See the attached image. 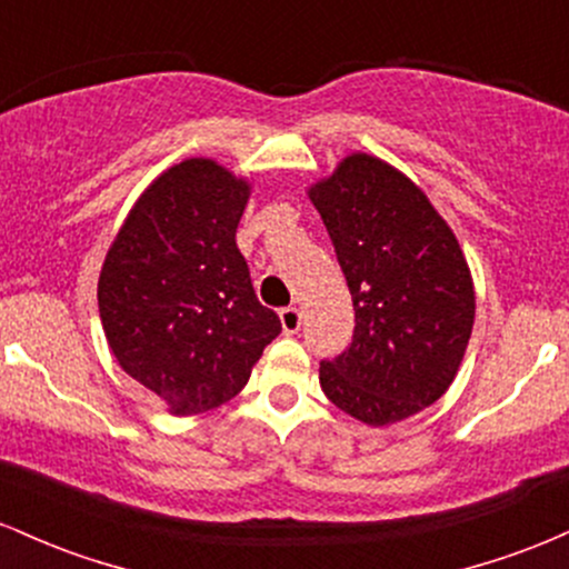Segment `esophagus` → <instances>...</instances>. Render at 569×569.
Masks as SVG:
<instances>
[{
  "label": "esophagus",
  "instance_id": "34e87169",
  "mask_svg": "<svg viewBox=\"0 0 569 569\" xmlns=\"http://www.w3.org/2000/svg\"><path fill=\"white\" fill-rule=\"evenodd\" d=\"M280 326H283L286 335H297L299 326H302V312L297 307H283L280 310Z\"/></svg>",
  "mask_w": 569,
  "mask_h": 569
}]
</instances>
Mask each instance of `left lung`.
<instances>
[{
    "mask_svg": "<svg viewBox=\"0 0 569 569\" xmlns=\"http://www.w3.org/2000/svg\"><path fill=\"white\" fill-rule=\"evenodd\" d=\"M307 198L356 307L350 348L321 363V388L363 426H393L455 382L476 318L471 267L428 194L375 154L342 158Z\"/></svg>",
    "mask_w": 569,
    "mask_h": 569,
    "instance_id": "1",
    "label": "left lung"
}]
</instances>
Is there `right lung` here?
I'll use <instances>...</instances> for the list:
<instances>
[{
  "mask_svg": "<svg viewBox=\"0 0 569 569\" xmlns=\"http://www.w3.org/2000/svg\"><path fill=\"white\" fill-rule=\"evenodd\" d=\"M251 181L211 158L162 171L122 221L98 276V312L126 375L176 417L246 388L280 318L234 243Z\"/></svg>",
  "mask_w": 569,
  "mask_h": 569,
  "instance_id": "1",
  "label": "right lung"
}]
</instances>
